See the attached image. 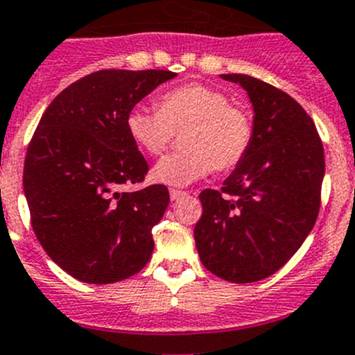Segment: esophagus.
Returning a JSON list of instances; mask_svg holds the SVG:
<instances>
[{"label":"esophagus","mask_w":355,"mask_h":355,"mask_svg":"<svg viewBox=\"0 0 355 355\" xmlns=\"http://www.w3.org/2000/svg\"><path fill=\"white\" fill-rule=\"evenodd\" d=\"M185 194H187V192L180 191V189H170V198H171V201H177V199L184 198Z\"/></svg>","instance_id":"esophagus-1"}]
</instances>
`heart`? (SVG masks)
Segmentation results:
<instances>
[{
  "instance_id": "b5f03b06",
  "label": "heart",
  "mask_w": 355,
  "mask_h": 355,
  "mask_svg": "<svg viewBox=\"0 0 355 355\" xmlns=\"http://www.w3.org/2000/svg\"><path fill=\"white\" fill-rule=\"evenodd\" d=\"M128 135L144 153L161 156L182 135V153L154 166L153 178L166 185H189L209 171H227L244 159L253 142V121L230 104L223 92L189 83L161 95L159 109L137 105L126 116Z\"/></svg>"
}]
</instances>
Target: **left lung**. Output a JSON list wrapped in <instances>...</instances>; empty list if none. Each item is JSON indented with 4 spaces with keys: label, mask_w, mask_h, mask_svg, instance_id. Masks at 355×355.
Masks as SVG:
<instances>
[{
    "label": "left lung",
    "mask_w": 355,
    "mask_h": 355,
    "mask_svg": "<svg viewBox=\"0 0 355 355\" xmlns=\"http://www.w3.org/2000/svg\"><path fill=\"white\" fill-rule=\"evenodd\" d=\"M253 142L220 191L199 194L196 248L209 272L230 283L272 276L295 254L318 220L324 149L311 116L290 95L246 74Z\"/></svg>",
    "instance_id": "obj_1"
}]
</instances>
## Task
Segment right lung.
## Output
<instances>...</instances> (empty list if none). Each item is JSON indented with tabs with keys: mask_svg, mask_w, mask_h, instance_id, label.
Here are the masks:
<instances>
[{
	"mask_svg": "<svg viewBox=\"0 0 355 355\" xmlns=\"http://www.w3.org/2000/svg\"><path fill=\"white\" fill-rule=\"evenodd\" d=\"M171 71L104 69L69 85L41 116L27 147L24 194L31 225L69 276L111 284L140 272L153 227L170 202L164 185L123 191L149 171L126 116Z\"/></svg>",
	"mask_w": 355,
	"mask_h": 355,
	"instance_id": "1",
	"label": "right lung"
}]
</instances>
